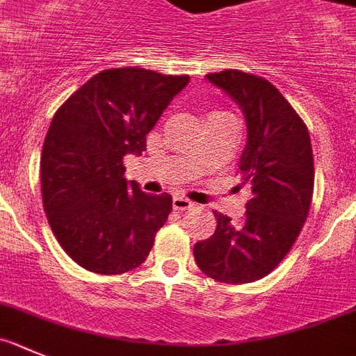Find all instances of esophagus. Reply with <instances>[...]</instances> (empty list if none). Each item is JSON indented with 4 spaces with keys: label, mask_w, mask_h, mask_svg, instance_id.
Segmentation results:
<instances>
[{
    "label": "esophagus",
    "mask_w": 356,
    "mask_h": 356,
    "mask_svg": "<svg viewBox=\"0 0 356 356\" xmlns=\"http://www.w3.org/2000/svg\"><path fill=\"white\" fill-rule=\"evenodd\" d=\"M172 206H174L175 211H186V209H191V207H195L197 204H195L193 200H190V198L181 197V195H175L174 200H172Z\"/></svg>",
    "instance_id": "obj_1"
}]
</instances>
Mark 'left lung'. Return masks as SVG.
I'll list each match as a JSON object with an SVG mask.
<instances>
[{
    "mask_svg": "<svg viewBox=\"0 0 356 356\" xmlns=\"http://www.w3.org/2000/svg\"><path fill=\"white\" fill-rule=\"evenodd\" d=\"M207 79L238 102L246 118L239 174L252 198L239 225L214 211L216 230L195 245L193 255L207 277L248 284L280 264L305 223L314 193L312 145L305 122L268 79L241 70Z\"/></svg>",
    "mask_w": 356,
    "mask_h": 356,
    "instance_id": "8db88e82",
    "label": "left lung"
}]
</instances>
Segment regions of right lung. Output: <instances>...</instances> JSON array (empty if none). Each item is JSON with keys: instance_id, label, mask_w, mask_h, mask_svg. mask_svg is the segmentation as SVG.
Instances as JSON below:
<instances>
[{"instance_id": "add662e5", "label": "right lung", "mask_w": 356, "mask_h": 356, "mask_svg": "<svg viewBox=\"0 0 356 356\" xmlns=\"http://www.w3.org/2000/svg\"><path fill=\"white\" fill-rule=\"evenodd\" d=\"M190 76L124 67L102 70L51 120L40 156L51 230L74 262L101 275L138 268L172 211L168 193L149 195L124 179V156H140Z\"/></svg>"}]
</instances>
